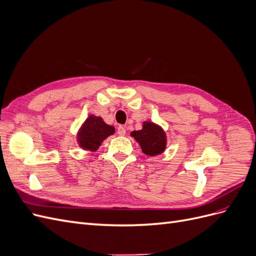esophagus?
<instances>
[{"instance_id": "1", "label": "esophagus", "mask_w": 256, "mask_h": 256, "mask_svg": "<svg viewBox=\"0 0 256 256\" xmlns=\"http://www.w3.org/2000/svg\"><path fill=\"white\" fill-rule=\"evenodd\" d=\"M118 136H124L126 134V128L124 127V126H120V127L118 128Z\"/></svg>"}]
</instances>
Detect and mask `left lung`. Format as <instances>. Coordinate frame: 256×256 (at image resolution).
<instances>
[{
	"label": "left lung",
	"mask_w": 256,
	"mask_h": 256,
	"mask_svg": "<svg viewBox=\"0 0 256 256\" xmlns=\"http://www.w3.org/2000/svg\"><path fill=\"white\" fill-rule=\"evenodd\" d=\"M130 134L140 145L146 156H159L166 148L168 138L166 131L154 122H143L142 129L134 130Z\"/></svg>",
	"instance_id": "1"
}]
</instances>
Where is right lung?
<instances>
[{
	"mask_svg": "<svg viewBox=\"0 0 256 256\" xmlns=\"http://www.w3.org/2000/svg\"><path fill=\"white\" fill-rule=\"evenodd\" d=\"M115 134V128L94 114H90L76 132V143L82 150L96 152L108 136Z\"/></svg>",
	"mask_w": 256,
	"mask_h": 256,
	"instance_id": "add662e5",
	"label": "right lung"
}]
</instances>
